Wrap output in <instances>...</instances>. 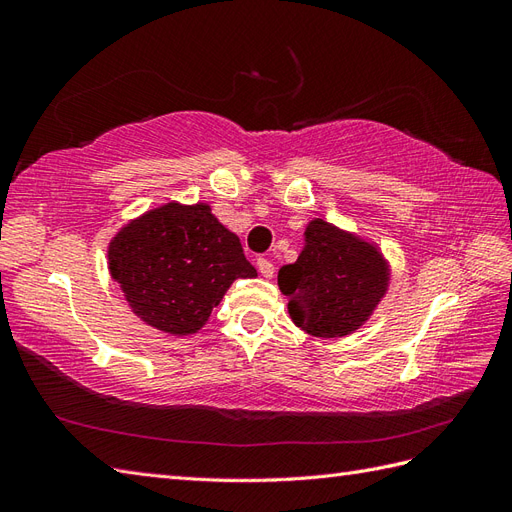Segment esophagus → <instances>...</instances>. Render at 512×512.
I'll use <instances>...</instances> for the list:
<instances>
[{"instance_id":"1","label":"esophagus","mask_w":512,"mask_h":512,"mask_svg":"<svg viewBox=\"0 0 512 512\" xmlns=\"http://www.w3.org/2000/svg\"><path fill=\"white\" fill-rule=\"evenodd\" d=\"M256 265H258V271H260L262 275H265V277H273L275 267H273V262H271L269 258H258Z\"/></svg>"}]
</instances>
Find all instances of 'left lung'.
Returning <instances> with one entry per match:
<instances>
[{"instance_id": "left-lung-1", "label": "left lung", "mask_w": 512, "mask_h": 512, "mask_svg": "<svg viewBox=\"0 0 512 512\" xmlns=\"http://www.w3.org/2000/svg\"><path fill=\"white\" fill-rule=\"evenodd\" d=\"M292 322L316 337H344L371 316L389 286L374 245L324 220L305 228L303 252L277 273Z\"/></svg>"}]
</instances>
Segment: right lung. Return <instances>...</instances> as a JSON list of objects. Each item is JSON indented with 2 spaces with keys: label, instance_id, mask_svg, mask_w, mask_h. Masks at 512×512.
<instances>
[{
  "label": "right lung",
  "instance_id": "right-lung-1",
  "mask_svg": "<svg viewBox=\"0 0 512 512\" xmlns=\"http://www.w3.org/2000/svg\"><path fill=\"white\" fill-rule=\"evenodd\" d=\"M108 269L132 312L170 335L196 333L232 282L256 275L239 237L205 203H168L123 226Z\"/></svg>",
  "mask_w": 512,
  "mask_h": 512
}]
</instances>
